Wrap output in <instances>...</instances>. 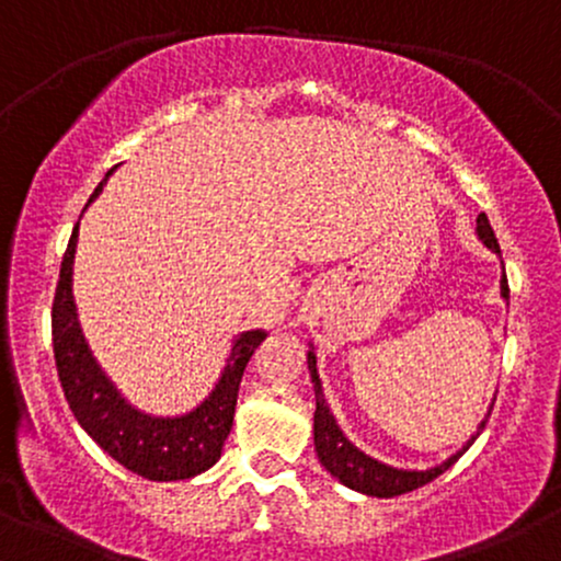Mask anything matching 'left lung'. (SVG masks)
<instances>
[{
    "instance_id": "1",
    "label": "left lung",
    "mask_w": 561,
    "mask_h": 561,
    "mask_svg": "<svg viewBox=\"0 0 561 561\" xmlns=\"http://www.w3.org/2000/svg\"><path fill=\"white\" fill-rule=\"evenodd\" d=\"M476 225H478L476 227L478 240H481L483 245L489 248V251L502 255V251H499L494 229H491V225H489V216L478 214ZM502 298L510 300L507 274L502 276ZM308 370H310V381H313V391H316V413H313L316 455H319L321 465L336 478V481L345 483L347 489L360 491V494L391 499V496H400V494H408V491L421 489V485L431 483L434 478H438L444 473V470H449L451 465L460 460L465 451H468L470 444L476 442L478 434H481V431L485 428V417H483L476 434L468 438V444H465V447L457 451V455H451L449 460L436 465V468H428V470L391 468V465H383L379 460H374V457H368L366 451L357 449L355 444L350 442L345 434H342V428L336 426V417L332 415V410H329L327 400H323V387H321V379H319V370H316V353H313V350H308ZM491 408H494V404H491ZM491 408H489V415H491Z\"/></svg>"
}]
</instances>
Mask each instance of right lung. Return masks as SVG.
Returning <instances> with one entry per match:
<instances>
[{"instance_id": "add662e5", "label": "right lung", "mask_w": 561, "mask_h": 561, "mask_svg": "<svg viewBox=\"0 0 561 561\" xmlns=\"http://www.w3.org/2000/svg\"><path fill=\"white\" fill-rule=\"evenodd\" d=\"M106 178L99 182L85 208L104 191ZM78 227L80 221L67 242L51 306L54 360H57V374L72 415L106 455L148 481H185V478L204 473L221 457V447L234 421L242 370L255 347L266 340V332L253 329V332H242L232 342V353L211 394L191 413L174 417L140 413L101 370L80 329L76 298H72Z\"/></svg>"}]
</instances>
